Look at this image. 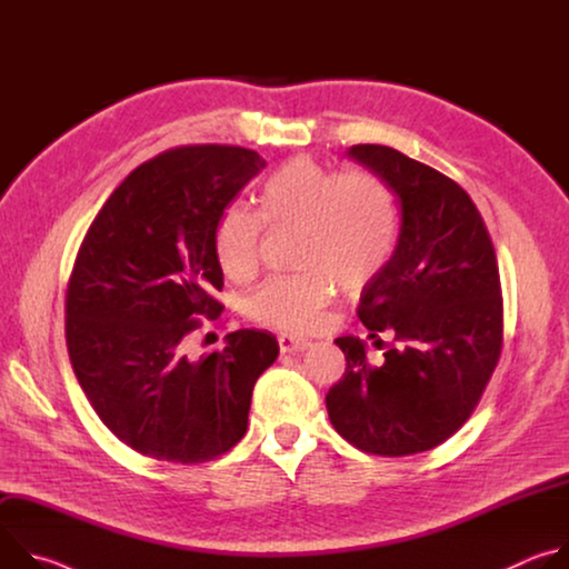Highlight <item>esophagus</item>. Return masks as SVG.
Returning a JSON list of instances; mask_svg holds the SVG:
<instances>
[{
	"label": "esophagus",
	"instance_id": "obj_1",
	"mask_svg": "<svg viewBox=\"0 0 569 569\" xmlns=\"http://www.w3.org/2000/svg\"><path fill=\"white\" fill-rule=\"evenodd\" d=\"M308 347H310V342L303 340V338H295V336H288V333L279 336V351L281 353H297V351H303Z\"/></svg>",
	"mask_w": 569,
	"mask_h": 569
}]
</instances>
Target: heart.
Listing matches in <instances>:
<instances>
[{"label":"heart","mask_w":569,"mask_h":569,"mask_svg":"<svg viewBox=\"0 0 569 569\" xmlns=\"http://www.w3.org/2000/svg\"><path fill=\"white\" fill-rule=\"evenodd\" d=\"M297 227L299 272L266 279L248 301L263 327L310 331L321 310L345 290L371 283L389 263L398 240L393 191L371 171H331L310 154L292 157L263 182L259 211L233 202L213 227V254L233 281L259 268L263 227Z\"/></svg>","instance_id":"obj_1"}]
</instances>
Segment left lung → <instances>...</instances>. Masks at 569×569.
Listing matches in <instances>:
<instances>
[{
  "mask_svg": "<svg viewBox=\"0 0 569 569\" xmlns=\"http://www.w3.org/2000/svg\"><path fill=\"white\" fill-rule=\"evenodd\" d=\"M349 154L387 182L400 207L398 246L358 306L371 338L391 331L393 342L371 365L360 338L336 340L347 369L327 393V410L362 452L417 455L470 419L498 367V259L475 202L455 180L389 146L358 143Z\"/></svg>",
  "mask_w": 569,
  "mask_h": 569,
  "instance_id": "left-lung-1",
  "label": "left lung"
}]
</instances>
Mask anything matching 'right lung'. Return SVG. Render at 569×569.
I'll return each mask as SVG.
<instances>
[{
  "label": "right lung",
  "mask_w": 569,
  "mask_h": 569,
  "mask_svg": "<svg viewBox=\"0 0 569 569\" xmlns=\"http://www.w3.org/2000/svg\"><path fill=\"white\" fill-rule=\"evenodd\" d=\"M261 169L250 148L198 143L137 167L92 220L64 297L73 373L106 428L132 450L204 463L248 430L257 378L277 360L272 333L242 329L200 360L187 342L216 321L222 270L213 227Z\"/></svg>",
  "instance_id": "right-lung-1"
}]
</instances>
